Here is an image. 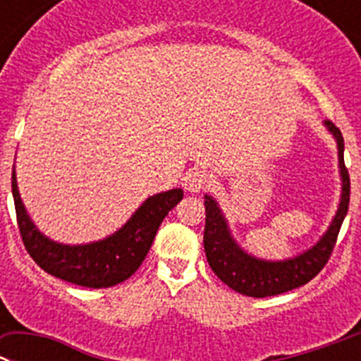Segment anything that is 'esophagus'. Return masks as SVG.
<instances>
[{"mask_svg":"<svg viewBox=\"0 0 361 361\" xmlns=\"http://www.w3.org/2000/svg\"><path fill=\"white\" fill-rule=\"evenodd\" d=\"M210 181V174L207 171H192V173L188 174L187 180H185V187H187L188 192L197 194L201 192L203 188L209 187Z\"/></svg>","mask_w":361,"mask_h":361,"instance_id":"esophagus-1","label":"esophagus"}]
</instances>
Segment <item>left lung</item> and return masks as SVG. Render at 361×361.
<instances>
[{
    "instance_id": "1",
    "label": "left lung",
    "mask_w": 361,
    "mask_h": 361,
    "mask_svg": "<svg viewBox=\"0 0 361 361\" xmlns=\"http://www.w3.org/2000/svg\"><path fill=\"white\" fill-rule=\"evenodd\" d=\"M324 128L333 135L336 149H338L342 194H340L338 209L334 212L329 226L311 248L304 250L293 257L279 259V261L252 255L232 235L228 219L221 210L216 197L204 194L207 219H204L203 245L207 261H209L214 274L237 293L255 298L286 293V291L295 290L298 286L307 284L326 266L327 259L334 248V243H336V237H338L340 226L345 219L347 209H349L350 181L345 164H343L342 133L338 128H334V124L329 120L324 122Z\"/></svg>"
}]
</instances>
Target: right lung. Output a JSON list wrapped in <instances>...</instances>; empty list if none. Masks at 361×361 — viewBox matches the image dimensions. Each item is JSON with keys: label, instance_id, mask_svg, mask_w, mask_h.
I'll use <instances>...</instances> for the list:
<instances>
[{"label": "right lung", "instance_id": "obj_1", "mask_svg": "<svg viewBox=\"0 0 361 361\" xmlns=\"http://www.w3.org/2000/svg\"><path fill=\"white\" fill-rule=\"evenodd\" d=\"M12 196L25 248L47 274L84 288H111L140 268L161 221L183 197V188L149 196L111 235L84 245H64L44 235L28 216L12 169Z\"/></svg>", "mask_w": 361, "mask_h": 361}]
</instances>
